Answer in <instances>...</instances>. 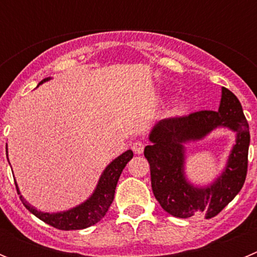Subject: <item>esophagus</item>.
<instances>
[{
	"instance_id": "obj_1",
	"label": "esophagus",
	"mask_w": 257,
	"mask_h": 257,
	"mask_svg": "<svg viewBox=\"0 0 257 257\" xmlns=\"http://www.w3.org/2000/svg\"><path fill=\"white\" fill-rule=\"evenodd\" d=\"M144 143L142 140H136L133 143V151L135 152V154H142L144 152Z\"/></svg>"
}]
</instances>
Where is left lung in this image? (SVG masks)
<instances>
[{"label":"left lung","mask_w":257,"mask_h":257,"mask_svg":"<svg viewBox=\"0 0 257 257\" xmlns=\"http://www.w3.org/2000/svg\"><path fill=\"white\" fill-rule=\"evenodd\" d=\"M217 126H228L237 139L226 170L211 186L198 188L185 178L183 163L188 141L203 139ZM144 156L151 166L152 190L161 207L181 219L203 215L206 219L233 201L243 187L248 165L249 128L239 100L222 87L219 110H199L183 117L161 119L153 127Z\"/></svg>","instance_id":"8db88e82"}]
</instances>
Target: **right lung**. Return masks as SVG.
I'll return each mask as SVG.
<instances>
[{"label":"right lung","mask_w":257,"mask_h":257,"mask_svg":"<svg viewBox=\"0 0 257 257\" xmlns=\"http://www.w3.org/2000/svg\"><path fill=\"white\" fill-rule=\"evenodd\" d=\"M49 79L50 77L42 79L40 85L49 81ZM133 151H127L119 157H117L114 161H112L101 174L99 183L96 185V189L92 193V196L87 201L77 206V207L70 208V210L64 211V212H41L37 208L28 205L26 199L23 198V196H20V199H22L23 205L26 206L27 210L31 211L35 216H37L38 219L45 221L49 225L54 226V228L60 229V230H77V229L88 228V226L96 224L97 221H100L106 213V211H108V208L110 207L113 198H114L118 179L121 176L124 166L133 158ZM15 187H17L18 194H20L17 183H15Z\"/></svg>","instance_id":"add662e5"}]
</instances>
